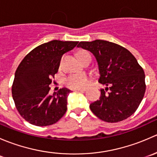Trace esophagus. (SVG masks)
<instances>
[{
	"mask_svg": "<svg viewBox=\"0 0 157 157\" xmlns=\"http://www.w3.org/2000/svg\"><path fill=\"white\" fill-rule=\"evenodd\" d=\"M75 91H80V92H84V91H86V89H78V90H75Z\"/></svg>",
	"mask_w": 157,
	"mask_h": 157,
	"instance_id": "1",
	"label": "esophagus"
}]
</instances>
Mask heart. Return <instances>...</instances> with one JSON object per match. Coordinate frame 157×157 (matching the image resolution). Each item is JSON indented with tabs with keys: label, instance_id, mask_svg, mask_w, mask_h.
<instances>
[{
	"label": "heart",
	"instance_id": "obj_1",
	"mask_svg": "<svg viewBox=\"0 0 157 157\" xmlns=\"http://www.w3.org/2000/svg\"><path fill=\"white\" fill-rule=\"evenodd\" d=\"M90 55L89 52L86 51H80L77 53V57L80 59V61L83 59L85 56ZM89 77L87 75L84 74H72L69 76L68 77L65 79L66 86L69 88L74 89V90H78V89H83L87 86L89 84Z\"/></svg>",
	"mask_w": 157,
	"mask_h": 157
}]
</instances>
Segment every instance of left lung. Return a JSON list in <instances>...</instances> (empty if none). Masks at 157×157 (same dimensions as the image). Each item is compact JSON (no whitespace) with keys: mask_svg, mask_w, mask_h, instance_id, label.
<instances>
[{"mask_svg":"<svg viewBox=\"0 0 157 157\" xmlns=\"http://www.w3.org/2000/svg\"><path fill=\"white\" fill-rule=\"evenodd\" d=\"M96 58L99 77L105 85L99 99L90 108L99 119L118 122L135 112L144 96L146 85L143 68L134 55L119 45L104 40L80 42L77 45Z\"/></svg>","mask_w":157,"mask_h":157,"instance_id":"8db88e82","label":"left lung"}]
</instances>
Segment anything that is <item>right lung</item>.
<instances>
[{
	"mask_svg": "<svg viewBox=\"0 0 157 157\" xmlns=\"http://www.w3.org/2000/svg\"><path fill=\"white\" fill-rule=\"evenodd\" d=\"M78 42L53 40L42 44L25 57L17 67L12 86L16 108L26 121L36 126H48L61 119L67 111L71 90L60 89L48 94L52 77L61 57Z\"/></svg>",
	"mask_w": 157,
	"mask_h": 157,
	"instance_id": "add662e5",
	"label": "right lung"
}]
</instances>
